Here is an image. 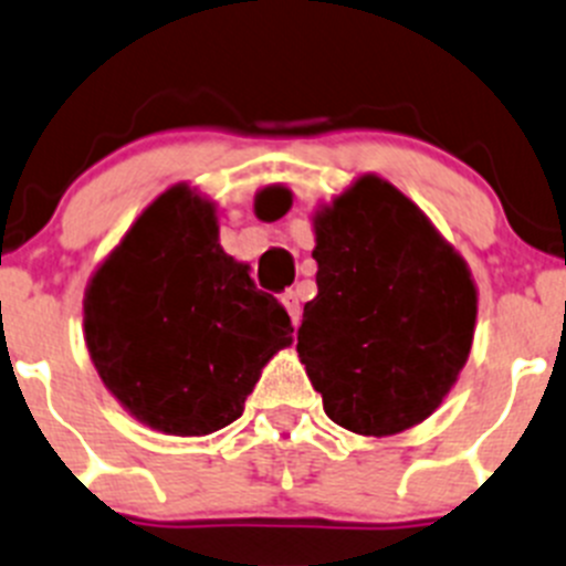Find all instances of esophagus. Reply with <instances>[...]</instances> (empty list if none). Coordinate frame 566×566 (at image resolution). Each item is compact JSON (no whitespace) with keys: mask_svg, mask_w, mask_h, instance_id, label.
<instances>
[{"mask_svg":"<svg viewBox=\"0 0 566 566\" xmlns=\"http://www.w3.org/2000/svg\"><path fill=\"white\" fill-rule=\"evenodd\" d=\"M282 304H284V310H287V315H290V321H293V326H298V323H301L298 293H295V290H287V293L282 295Z\"/></svg>","mask_w":566,"mask_h":566,"instance_id":"34e87169","label":"esophagus"}]
</instances>
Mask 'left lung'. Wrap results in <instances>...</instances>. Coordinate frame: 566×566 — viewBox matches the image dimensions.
Returning <instances> with one entry per match:
<instances>
[{
  "mask_svg": "<svg viewBox=\"0 0 566 566\" xmlns=\"http://www.w3.org/2000/svg\"><path fill=\"white\" fill-rule=\"evenodd\" d=\"M265 188L256 212H287ZM317 295L304 304L301 365L337 426L389 437L434 415L473 348L479 290L464 256L395 185L361 174L317 207Z\"/></svg>",
  "mask_w": 566,
  "mask_h": 566,
  "instance_id": "left-lung-1",
  "label": "left lung"
}]
</instances>
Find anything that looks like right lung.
Returning <instances> with one entry per match:
<instances>
[{
  "instance_id": "obj_1",
  "label": "right lung",
  "mask_w": 566,
  "mask_h": 566,
  "mask_svg": "<svg viewBox=\"0 0 566 566\" xmlns=\"http://www.w3.org/2000/svg\"><path fill=\"white\" fill-rule=\"evenodd\" d=\"M85 345L113 398L149 429L205 437L243 415L293 323L218 243L216 201L174 185L85 290Z\"/></svg>"
}]
</instances>
